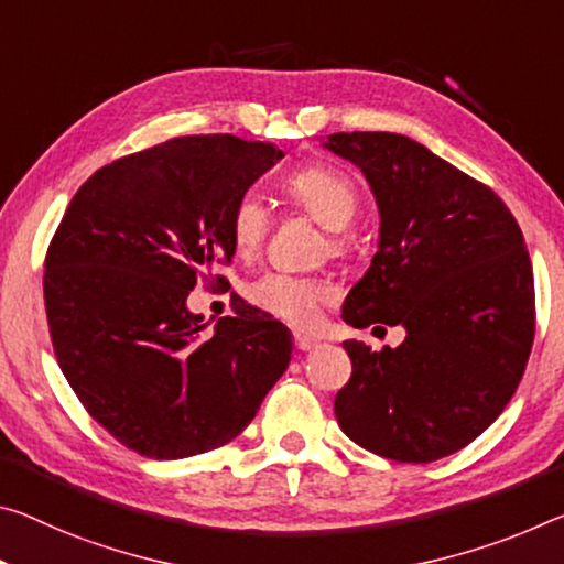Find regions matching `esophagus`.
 Segmentation results:
<instances>
[{
    "mask_svg": "<svg viewBox=\"0 0 564 564\" xmlns=\"http://www.w3.org/2000/svg\"><path fill=\"white\" fill-rule=\"evenodd\" d=\"M316 344H318L316 338H311V336H303V334L293 336V346H296L299 351H311V348H314Z\"/></svg>",
    "mask_w": 564,
    "mask_h": 564,
    "instance_id": "esophagus-1",
    "label": "esophagus"
}]
</instances>
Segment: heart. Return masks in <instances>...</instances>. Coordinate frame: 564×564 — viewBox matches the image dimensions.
<instances>
[{
  "label": "heart",
  "instance_id": "obj_1",
  "mask_svg": "<svg viewBox=\"0 0 564 564\" xmlns=\"http://www.w3.org/2000/svg\"><path fill=\"white\" fill-rule=\"evenodd\" d=\"M283 195L293 208L326 228V248L341 253L346 248L344 228L359 210V191L341 170L328 165H306L285 177ZM271 228V216L256 193H243L228 216V236L240 258L258 253ZM248 301L265 314L293 326L314 324L318 306L330 299V289L318 279L296 273L268 271L248 283Z\"/></svg>",
  "mask_w": 564,
  "mask_h": 564
}]
</instances>
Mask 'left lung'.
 Returning <instances> with one entry per match:
<instances>
[{"label":"left lung","instance_id":"left-lung-1","mask_svg":"<svg viewBox=\"0 0 564 564\" xmlns=\"http://www.w3.org/2000/svg\"><path fill=\"white\" fill-rule=\"evenodd\" d=\"M326 148L361 167L381 213L379 250L341 316L406 328L381 351L344 341L351 379L334 401L338 426L394 462L449 457L502 414L530 359L522 230L489 185L397 132H336Z\"/></svg>","mask_w":564,"mask_h":564}]
</instances>
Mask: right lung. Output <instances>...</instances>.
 I'll use <instances>...</instances> for the list:
<instances>
[{"mask_svg":"<svg viewBox=\"0 0 564 564\" xmlns=\"http://www.w3.org/2000/svg\"><path fill=\"white\" fill-rule=\"evenodd\" d=\"M283 153L185 135L89 175L44 256V308L69 387L97 424L150 459L203 454L243 432L291 361L289 328L250 306L205 330L185 306L220 289L234 203Z\"/></svg>","mask_w":564,"mask_h":564,"instance_id":"add662e5","label":"right lung"}]
</instances>
